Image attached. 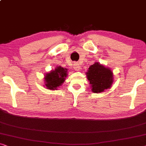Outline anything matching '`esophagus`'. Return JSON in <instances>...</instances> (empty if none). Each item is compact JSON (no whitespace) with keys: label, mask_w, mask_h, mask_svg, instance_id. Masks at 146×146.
<instances>
[{"label":"esophagus","mask_w":146,"mask_h":146,"mask_svg":"<svg viewBox=\"0 0 146 146\" xmlns=\"http://www.w3.org/2000/svg\"><path fill=\"white\" fill-rule=\"evenodd\" d=\"M74 69H75V70L76 71H79L80 69V65L78 63H74Z\"/></svg>","instance_id":"1"}]
</instances>
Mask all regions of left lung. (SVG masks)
Instances as JSON below:
<instances>
[{
  "label": "left lung",
  "instance_id": "1",
  "mask_svg": "<svg viewBox=\"0 0 146 146\" xmlns=\"http://www.w3.org/2000/svg\"><path fill=\"white\" fill-rule=\"evenodd\" d=\"M87 79L94 93H102L110 89L113 83V73L108 67L96 62L90 66L87 73Z\"/></svg>",
  "mask_w": 146,
  "mask_h": 146
}]
</instances>
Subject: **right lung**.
Instances as JSON below:
<instances>
[{"mask_svg": "<svg viewBox=\"0 0 146 146\" xmlns=\"http://www.w3.org/2000/svg\"><path fill=\"white\" fill-rule=\"evenodd\" d=\"M67 75V69L58 66L54 70L46 73L44 77L45 86L48 89L56 90L57 87L62 85Z\"/></svg>", "mask_w": 146, "mask_h": 146, "instance_id": "add662e5", "label": "right lung"}]
</instances>
